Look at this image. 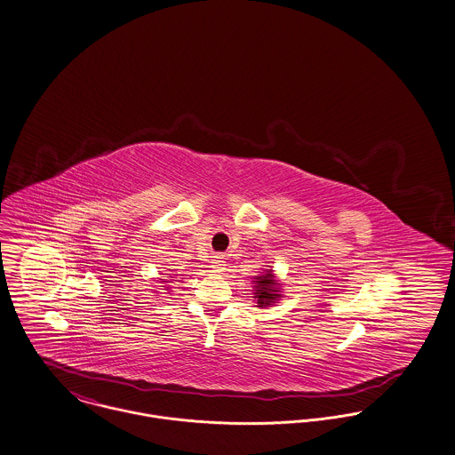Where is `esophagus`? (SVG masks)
<instances>
[{
	"mask_svg": "<svg viewBox=\"0 0 455 455\" xmlns=\"http://www.w3.org/2000/svg\"><path fill=\"white\" fill-rule=\"evenodd\" d=\"M225 259L221 258V256H214L212 258V261H211V268H212V272H216V274H221L223 270H225Z\"/></svg>",
	"mask_w": 455,
	"mask_h": 455,
	"instance_id": "esophagus-1",
	"label": "esophagus"
}]
</instances>
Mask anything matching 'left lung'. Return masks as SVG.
Listing matches in <instances>:
<instances>
[{
  "label": "left lung",
  "mask_w": 455,
  "mask_h": 455,
  "mask_svg": "<svg viewBox=\"0 0 455 455\" xmlns=\"http://www.w3.org/2000/svg\"><path fill=\"white\" fill-rule=\"evenodd\" d=\"M251 284L254 307L258 308H267L274 303H279L283 299V291H281L283 286L277 281V275L270 265L261 274L252 277Z\"/></svg>",
  "instance_id": "left-lung-1"
}]
</instances>
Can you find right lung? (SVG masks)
Instances as JSON below:
<instances>
[{
	"mask_svg": "<svg viewBox=\"0 0 455 455\" xmlns=\"http://www.w3.org/2000/svg\"><path fill=\"white\" fill-rule=\"evenodd\" d=\"M158 283H160V284H167V283H171V281H169V279H158ZM162 288H165V286H162ZM165 290H167V288H165ZM167 291H169V290H167Z\"/></svg>",
	"mask_w": 455,
	"mask_h": 455,
	"instance_id": "obj_1",
	"label": "right lung"
}]
</instances>
